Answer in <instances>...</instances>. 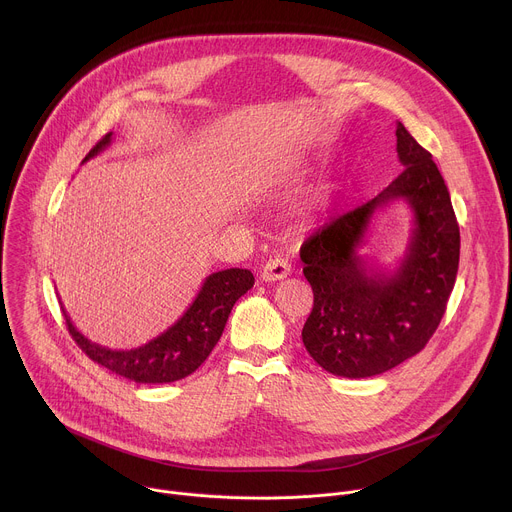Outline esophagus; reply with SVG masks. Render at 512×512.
I'll use <instances>...</instances> for the list:
<instances>
[{"label": "esophagus", "instance_id": "1", "mask_svg": "<svg viewBox=\"0 0 512 512\" xmlns=\"http://www.w3.org/2000/svg\"><path fill=\"white\" fill-rule=\"evenodd\" d=\"M291 273V265L285 259H269L263 269H261V279L263 281H279Z\"/></svg>", "mask_w": 512, "mask_h": 512}]
</instances>
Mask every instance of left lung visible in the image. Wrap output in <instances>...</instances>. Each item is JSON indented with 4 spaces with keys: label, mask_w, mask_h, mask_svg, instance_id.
I'll use <instances>...</instances> for the list:
<instances>
[{
    "label": "left lung",
    "mask_w": 512,
    "mask_h": 512,
    "mask_svg": "<svg viewBox=\"0 0 512 512\" xmlns=\"http://www.w3.org/2000/svg\"><path fill=\"white\" fill-rule=\"evenodd\" d=\"M403 172L373 200L334 218L300 249L314 308L302 340L336 377L381 375L415 356L440 326L456 283L460 227L448 186L431 154L397 123ZM393 199L414 212V231L395 272L368 267L357 255L372 216Z\"/></svg>",
    "instance_id": "left-lung-1"
}]
</instances>
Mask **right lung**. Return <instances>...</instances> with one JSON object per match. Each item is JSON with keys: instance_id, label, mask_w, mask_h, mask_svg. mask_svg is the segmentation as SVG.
Here are the masks:
<instances>
[{"instance_id": "1", "label": "right lung", "mask_w": 512, "mask_h": 512, "mask_svg": "<svg viewBox=\"0 0 512 512\" xmlns=\"http://www.w3.org/2000/svg\"><path fill=\"white\" fill-rule=\"evenodd\" d=\"M111 137L113 133H107L83 162L107 150ZM253 283V273L239 267L208 275L198 296L178 322L148 344L131 350H113L91 342L72 326L64 308L62 312L72 340L101 367L135 383H174L192 375L208 358L225 330L235 302L247 294Z\"/></svg>"}]
</instances>
